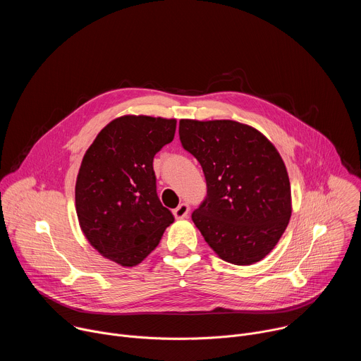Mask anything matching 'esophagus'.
Wrapping results in <instances>:
<instances>
[{"mask_svg":"<svg viewBox=\"0 0 361 361\" xmlns=\"http://www.w3.org/2000/svg\"><path fill=\"white\" fill-rule=\"evenodd\" d=\"M190 213V205L187 202H181L177 209L173 210V214L176 219H185Z\"/></svg>","mask_w":361,"mask_h":361,"instance_id":"34e87169","label":"esophagus"}]
</instances>
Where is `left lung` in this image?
Masks as SVG:
<instances>
[{
	"label": "left lung",
	"instance_id": "8db88e82",
	"mask_svg": "<svg viewBox=\"0 0 361 361\" xmlns=\"http://www.w3.org/2000/svg\"><path fill=\"white\" fill-rule=\"evenodd\" d=\"M178 134L207 183V195L191 214L204 240L231 264L263 260L291 217L290 180L276 147L231 120H181Z\"/></svg>",
	"mask_w": 361,
	"mask_h": 361
}]
</instances>
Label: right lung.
Returning <instances> with one entry per match:
<instances>
[{"mask_svg":"<svg viewBox=\"0 0 361 361\" xmlns=\"http://www.w3.org/2000/svg\"><path fill=\"white\" fill-rule=\"evenodd\" d=\"M176 120L124 116L90 145L75 183V210L90 244L124 267L156 248L174 216L157 195L154 156L176 134Z\"/></svg>","mask_w":361,"mask_h":361,"instance_id":"add662e5","label":"right lung"}]
</instances>
